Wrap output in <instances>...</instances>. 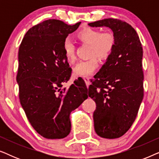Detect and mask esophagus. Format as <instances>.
Returning a JSON list of instances; mask_svg holds the SVG:
<instances>
[{"instance_id":"1","label":"esophagus","mask_w":159,"mask_h":159,"mask_svg":"<svg viewBox=\"0 0 159 159\" xmlns=\"http://www.w3.org/2000/svg\"><path fill=\"white\" fill-rule=\"evenodd\" d=\"M83 80H84V82H85V84H86L87 87H88L89 85H90V79H89L88 77H83Z\"/></svg>"}]
</instances>
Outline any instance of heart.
Returning <instances> with one entry per match:
<instances>
[{
  "instance_id": "obj_1",
  "label": "heart",
  "mask_w": 159,
  "mask_h": 159,
  "mask_svg": "<svg viewBox=\"0 0 159 159\" xmlns=\"http://www.w3.org/2000/svg\"><path fill=\"white\" fill-rule=\"evenodd\" d=\"M77 40L84 44L90 45L89 56L87 60L80 61L73 69V73L77 77H88L92 75L98 67V57L106 59L114 51L116 38L112 32H101V30L92 27H85L76 34ZM64 56L69 63L75 61V45L69 39L63 43Z\"/></svg>"
}]
</instances>
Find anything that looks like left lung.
I'll list each match as a JSON object with an SVG mask.
<instances>
[{"label": "left lung", "mask_w": 159, "mask_h": 159, "mask_svg": "<svg viewBox=\"0 0 159 159\" xmlns=\"http://www.w3.org/2000/svg\"><path fill=\"white\" fill-rule=\"evenodd\" d=\"M88 25L110 28L116 38L114 51L94 77L88 95L96 103L95 132L103 138H118L131 127L143 98L142 45L134 28L119 19Z\"/></svg>", "instance_id": "obj_1"}]
</instances>
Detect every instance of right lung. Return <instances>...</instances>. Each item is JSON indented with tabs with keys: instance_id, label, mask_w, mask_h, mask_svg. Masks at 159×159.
Returning a JSON list of instances; mask_svg holds the SVG:
<instances>
[{
	"instance_id": "obj_1",
	"label": "right lung",
	"mask_w": 159,
	"mask_h": 159,
	"mask_svg": "<svg viewBox=\"0 0 159 159\" xmlns=\"http://www.w3.org/2000/svg\"><path fill=\"white\" fill-rule=\"evenodd\" d=\"M80 24L44 21L28 30L19 46V101L32 127L45 138L68 135L71 112L88 98L82 80H75L67 90L62 88L71 74L63 43Z\"/></svg>"
}]
</instances>
